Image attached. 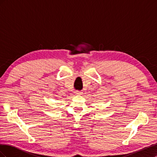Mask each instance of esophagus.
<instances>
[{"label": "esophagus", "instance_id": "34e87169", "mask_svg": "<svg viewBox=\"0 0 157 157\" xmlns=\"http://www.w3.org/2000/svg\"><path fill=\"white\" fill-rule=\"evenodd\" d=\"M75 93L77 94V95H80V94H82V92H80V91H75Z\"/></svg>", "mask_w": 157, "mask_h": 157}]
</instances>
